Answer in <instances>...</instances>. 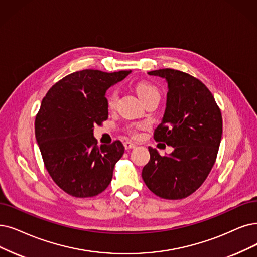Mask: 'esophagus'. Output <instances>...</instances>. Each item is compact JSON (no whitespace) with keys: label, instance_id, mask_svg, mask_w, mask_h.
I'll return each mask as SVG.
<instances>
[{"label":"esophagus","instance_id":"obj_1","mask_svg":"<svg viewBox=\"0 0 257 257\" xmlns=\"http://www.w3.org/2000/svg\"><path fill=\"white\" fill-rule=\"evenodd\" d=\"M123 145H124L125 150H132V149L136 148V145H135V143H133V142H131V141H125L124 143H123Z\"/></svg>","mask_w":257,"mask_h":257}]
</instances>
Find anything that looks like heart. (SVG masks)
Here are the masks:
<instances>
[{
	"label": "heart",
	"instance_id": "1",
	"mask_svg": "<svg viewBox=\"0 0 257 257\" xmlns=\"http://www.w3.org/2000/svg\"><path fill=\"white\" fill-rule=\"evenodd\" d=\"M135 88H136V91H137L139 98L142 100V102L146 101L149 98L154 97V96H159L158 88L147 81L138 82ZM117 100H118V91L116 89L110 90L106 97V103H107L108 108H110V109L114 108L117 104ZM132 133L134 135H136L135 131H132Z\"/></svg>",
	"mask_w": 257,
	"mask_h": 257
}]
</instances>
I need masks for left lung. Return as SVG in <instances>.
<instances>
[{"label": "left lung", "instance_id": "left-lung-1", "mask_svg": "<svg viewBox=\"0 0 257 257\" xmlns=\"http://www.w3.org/2000/svg\"><path fill=\"white\" fill-rule=\"evenodd\" d=\"M148 74L163 78L168 84L166 110L154 139L174 151L160 156L156 149L149 148L151 157L142 179L161 198H186L206 180L216 160L221 112L208 87L193 76L171 68Z\"/></svg>", "mask_w": 257, "mask_h": 257}]
</instances>
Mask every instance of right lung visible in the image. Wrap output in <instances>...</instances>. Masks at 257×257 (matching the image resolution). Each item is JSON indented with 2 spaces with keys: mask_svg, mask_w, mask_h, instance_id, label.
Returning <instances> with one entry per match:
<instances>
[{
  "mask_svg": "<svg viewBox=\"0 0 257 257\" xmlns=\"http://www.w3.org/2000/svg\"><path fill=\"white\" fill-rule=\"evenodd\" d=\"M131 73L76 71L57 82L42 100L36 139L50 177L71 196H96L111 181L124 147L119 140L98 147L94 127L108 117L106 90Z\"/></svg>",
  "mask_w": 257,
  "mask_h": 257,
  "instance_id": "add662e5",
  "label": "right lung"
}]
</instances>
